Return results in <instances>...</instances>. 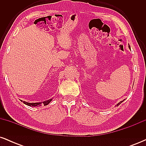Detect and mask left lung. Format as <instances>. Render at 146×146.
Segmentation results:
<instances>
[{
	"mask_svg": "<svg viewBox=\"0 0 146 146\" xmlns=\"http://www.w3.org/2000/svg\"><path fill=\"white\" fill-rule=\"evenodd\" d=\"M129 48H130V47H129ZM123 101H124V100H123V101H121V102H119V103L118 104H117L116 105L117 106H119V104H121L122 103V102H123Z\"/></svg>",
	"mask_w": 146,
	"mask_h": 146,
	"instance_id": "obj_1",
	"label": "left lung"
}]
</instances>
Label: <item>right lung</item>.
I'll use <instances>...</instances> for the list:
<instances>
[{
  "instance_id": "1",
  "label": "right lung",
  "mask_w": 146,
  "mask_h": 146,
  "mask_svg": "<svg viewBox=\"0 0 146 146\" xmlns=\"http://www.w3.org/2000/svg\"><path fill=\"white\" fill-rule=\"evenodd\" d=\"M52 100H53V99H50V100H46V101H44L43 102H36V103H29V102H26L23 101V103H24L25 104L29 106L36 107V106H42V104H43L44 106L48 105V104H49L50 102L52 101ZM22 102H23V101H22Z\"/></svg>"
}]
</instances>
